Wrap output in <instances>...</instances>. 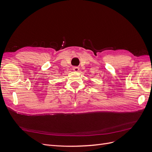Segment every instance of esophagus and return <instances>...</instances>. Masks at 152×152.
Here are the masks:
<instances>
[{
  "label": "esophagus",
  "instance_id": "esophagus-1",
  "mask_svg": "<svg viewBox=\"0 0 152 152\" xmlns=\"http://www.w3.org/2000/svg\"><path fill=\"white\" fill-rule=\"evenodd\" d=\"M73 71H75V72H78L79 70V68L78 66H74L73 68Z\"/></svg>",
  "mask_w": 152,
  "mask_h": 152
}]
</instances>
